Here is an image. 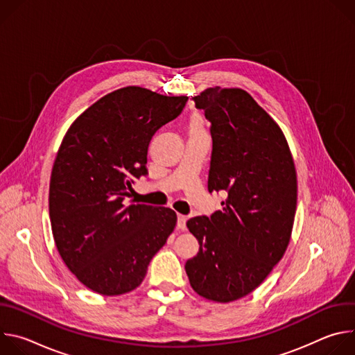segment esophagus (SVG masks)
Masks as SVG:
<instances>
[{"mask_svg": "<svg viewBox=\"0 0 355 355\" xmlns=\"http://www.w3.org/2000/svg\"><path fill=\"white\" fill-rule=\"evenodd\" d=\"M185 227H187V216L178 215V218H177V229L178 230H185Z\"/></svg>", "mask_w": 355, "mask_h": 355, "instance_id": "esophagus-1", "label": "esophagus"}]
</instances>
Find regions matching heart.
Returning <instances> with one entry per match:
<instances>
[{
  "instance_id": "b5f03b06",
  "label": "heart",
  "mask_w": 355,
  "mask_h": 355,
  "mask_svg": "<svg viewBox=\"0 0 355 355\" xmlns=\"http://www.w3.org/2000/svg\"><path fill=\"white\" fill-rule=\"evenodd\" d=\"M204 130V121L199 115H193L189 119V132H202Z\"/></svg>"
}]
</instances>
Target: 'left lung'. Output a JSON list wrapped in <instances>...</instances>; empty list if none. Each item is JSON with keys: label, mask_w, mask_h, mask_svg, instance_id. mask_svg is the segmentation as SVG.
Listing matches in <instances>:
<instances>
[{"label": "left lung", "mask_w": 355, "mask_h": 355, "mask_svg": "<svg viewBox=\"0 0 355 355\" xmlns=\"http://www.w3.org/2000/svg\"><path fill=\"white\" fill-rule=\"evenodd\" d=\"M193 101L212 123L208 189L227 198L211 218L187 222L199 251L185 271L199 296L227 303L254 291L284 257L296 212V170L284 132L247 91L216 85Z\"/></svg>", "instance_id": "left-lung-1"}]
</instances>
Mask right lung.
<instances>
[{
    "mask_svg": "<svg viewBox=\"0 0 355 355\" xmlns=\"http://www.w3.org/2000/svg\"><path fill=\"white\" fill-rule=\"evenodd\" d=\"M188 96L129 85L99 98L69 128L50 175L49 215L59 254L88 289L105 296L137 288L166 244L177 214L125 205L133 177L147 174L151 136Z\"/></svg>",
    "mask_w": 355,
    "mask_h": 355,
    "instance_id": "1",
    "label": "right lung"
}]
</instances>
